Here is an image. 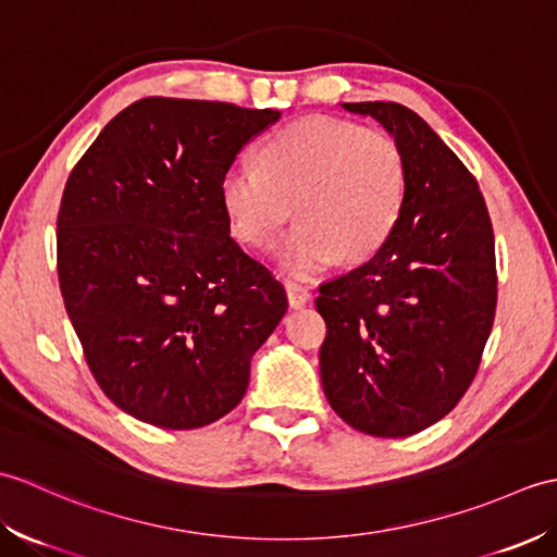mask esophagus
<instances>
[{
  "instance_id": "1",
  "label": "esophagus",
  "mask_w": 557,
  "mask_h": 557,
  "mask_svg": "<svg viewBox=\"0 0 557 557\" xmlns=\"http://www.w3.org/2000/svg\"><path fill=\"white\" fill-rule=\"evenodd\" d=\"M285 289H287V299L292 309H301V306H306L311 299V289L297 280H285Z\"/></svg>"
}]
</instances>
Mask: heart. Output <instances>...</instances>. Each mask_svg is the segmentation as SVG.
I'll use <instances>...</instances> for the list:
<instances>
[{
  "mask_svg": "<svg viewBox=\"0 0 557 557\" xmlns=\"http://www.w3.org/2000/svg\"><path fill=\"white\" fill-rule=\"evenodd\" d=\"M407 158L393 134L337 116H306L272 134L256 168H232L220 180V203L234 236L263 246L292 215L282 236V268L309 277L337 260L359 263L395 234L407 198Z\"/></svg>",
  "mask_w": 557,
  "mask_h": 557,
  "instance_id": "1",
  "label": "heart"
}]
</instances>
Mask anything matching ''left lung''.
Segmentation results:
<instances>
[{"label": "left lung", "mask_w": 557, "mask_h": 557, "mask_svg": "<svg viewBox=\"0 0 557 557\" xmlns=\"http://www.w3.org/2000/svg\"><path fill=\"white\" fill-rule=\"evenodd\" d=\"M405 150L395 234L369 263L321 285V381L330 407L375 437L413 435L457 407L481 366L498 304L495 236L465 162L397 102H345Z\"/></svg>", "instance_id": "8db88e82"}]
</instances>
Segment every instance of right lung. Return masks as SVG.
I'll list each match as a JSON object with an SVG mask.
<instances>
[{"label": "right lung", "mask_w": 557, "mask_h": 557, "mask_svg": "<svg viewBox=\"0 0 557 557\" xmlns=\"http://www.w3.org/2000/svg\"><path fill=\"white\" fill-rule=\"evenodd\" d=\"M277 110L144 98L71 170L57 275L100 389L158 429H200L248 387L287 311L275 275L230 236L220 180Z\"/></svg>", "instance_id": "add662e5"}]
</instances>
